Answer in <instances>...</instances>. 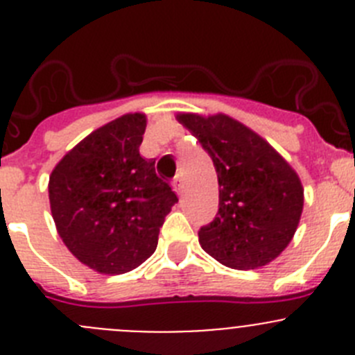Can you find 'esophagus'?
Segmentation results:
<instances>
[{
	"label": "esophagus",
	"mask_w": 355,
	"mask_h": 355,
	"mask_svg": "<svg viewBox=\"0 0 355 355\" xmlns=\"http://www.w3.org/2000/svg\"><path fill=\"white\" fill-rule=\"evenodd\" d=\"M172 187H174V191H175V193H178V195L183 193V190H184L183 178H181V175H175L174 181H172Z\"/></svg>",
	"instance_id": "obj_1"
}]
</instances>
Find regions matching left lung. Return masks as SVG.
<instances>
[{
    "instance_id": "8db88e82",
    "label": "left lung",
    "mask_w": 355,
    "mask_h": 355,
    "mask_svg": "<svg viewBox=\"0 0 355 355\" xmlns=\"http://www.w3.org/2000/svg\"><path fill=\"white\" fill-rule=\"evenodd\" d=\"M209 153L220 184L213 222L200 227L199 243L234 269L269 264L287 248L303 213V187L291 165L255 132L225 114H180Z\"/></svg>"
}]
</instances>
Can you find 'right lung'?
Instances as JSON below:
<instances>
[{
	"mask_svg": "<svg viewBox=\"0 0 355 355\" xmlns=\"http://www.w3.org/2000/svg\"><path fill=\"white\" fill-rule=\"evenodd\" d=\"M144 130V114H125L89 133L49 178L61 239L83 264L103 275H123L148 260L178 202L155 162L139 153Z\"/></svg>",
	"mask_w": 355,
	"mask_h": 355,
	"instance_id": "add662e5",
	"label": "right lung"
}]
</instances>
